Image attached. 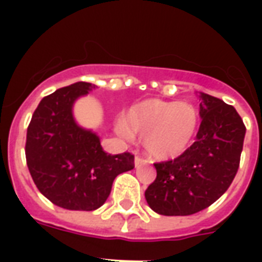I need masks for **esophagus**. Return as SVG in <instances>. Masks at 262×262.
Listing matches in <instances>:
<instances>
[{"mask_svg": "<svg viewBox=\"0 0 262 262\" xmlns=\"http://www.w3.org/2000/svg\"><path fill=\"white\" fill-rule=\"evenodd\" d=\"M144 164H147V160L143 159L140 156H136V159H135V165H136V167H140V165Z\"/></svg>", "mask_w": 262, "mask_h": 262, "instance_id": "1", "label": "esophagus"}]
</instances>
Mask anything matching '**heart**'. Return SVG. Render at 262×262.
I'll return each instance as SVG.
<instances>
[{
	"label": "heart",
	"mask_w": 262,
	"mask_h": 262,
	"mask_svg": "<svg viewBox=\"0 0 262 262\" xmlns=\"http://www.w3.org/2000/svg\"><path fill=\"white\" fill-rule=\"evenodd\" d=\"M122 127L144 139L151 157L170 160L180 157L192 146L201 127V114L191 103L147 99L126 112Z\"/></svg>",
	"instance_id": "1"
}]
</instances>
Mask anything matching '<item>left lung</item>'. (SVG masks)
<instances>
[{
    "mask_svg": "<svg viewBox=\"0 0 262 262\" xmlns=\"http://www.w3.org/2000/svg\"><path fill=\"white\" fill-rule=\"evenodd\" d=\"M196 140L180 157L154 163L157 177L144 192L148 206L164 216H187L216 202L240 165L246 126L222 99L201 94Z\"/></svg>",
    "mask_w": 262,
    "mask_h": 262,
    "instance_id": "obj_1",
    "label": "left lung"
}]
</instances>
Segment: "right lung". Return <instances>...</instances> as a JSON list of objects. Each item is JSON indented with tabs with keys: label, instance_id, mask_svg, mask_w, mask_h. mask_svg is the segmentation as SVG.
Masks as SVG:
<instances>
[{
	"label": "right lung",
	"instance_id": "obj_1",
	"mask_svg": "<svg viewBox=\"0 0 262 262\" xmlns=\"http://www.w3.org/2000/svg\"><path fill=\"white\" fill-rule=\"evenodd\" d=\"M91 88L95 85L81 81L43 98L26 132V164L35 185L50 202L70 210L102 206L115 178L135 168L133 154L103 151L99 137L73 119V103Z\"/></svg>",
	"mask_w": 262,
	"mask_h": 262
}]
</instances>
